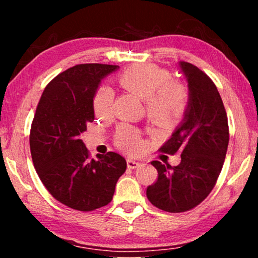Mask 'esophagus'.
Masks as SVG:
<instances>
[{
	"label": "esophagus",
	"instance_id": "34e87169",
	"mask_svg": "<svg viewBox=\"0 0 258 258\" xmlns=\"http://www.w3.org/2000/svg\"><path fill=\"white\" fill-rule=\"evenodd\" d=\"M126 163H127V167H128V168H132V169L138 168L139 166H140L139 161L134 160V159H132V158H128L127 160H126Z\"/></svg>",
	"mask_w": 258,
	"mask_h": 258
}]
</instances>
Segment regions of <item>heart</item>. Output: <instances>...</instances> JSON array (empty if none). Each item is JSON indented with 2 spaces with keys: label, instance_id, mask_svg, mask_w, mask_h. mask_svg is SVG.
<instances>
[{
  "label": "heart",
  "instance_id": "heart-1",
  "mask_svg": "<svg viewBox=\"0 0 258 258\" xmlns=\"http://www.w3.org/2000/svg\"><path fill=\"white\" fill-rule=\"evenodd\" d=\"M116 81L124 90L145 100L150 119L156 124L172 123L185 115L190 102L187 86L171 78L166 69L151 63L133 64L119 73ZM113 93L110 87L99 86L93 97L95 115L107 117L112 111ZM115 145L128 154H138L142 149L137 130L121 125L115 134Z\"/></svg>",
  "mask_w": 258,
  "mask_h": 258
}]
</instances>
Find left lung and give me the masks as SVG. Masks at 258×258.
Wrapping results in <instances>:
<instances>
[{
    "mask_svg": "<svg viewBox=\"0 0 258 258\" xmlns=\"http://www.w3.org/2000/svg\"><path fill=\"white\" fill-rule=\"evenodd\" d=\"M187 81L190 102L171 139L160 148L181 154L175 167L154 160L158 178L147 187L149 202L161 211L186 212L211 194L222 171L229 145L228 117L213 81L198 67L178 62Z\"/></svg>",
    "mask_w": 258,
    "mask_h": 258,
    "instance_id": "8db88e82",
    "label": "left lung"
}]
</instances>
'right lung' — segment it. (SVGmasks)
<instances>
[{"label": "right lung", "instance_id": "obj_1", "mask_svg": "<svg viewBox=\"0 0 258 258\" xmlns=\"http://www.w3.org/2000/svg\"><path fill=\"white\" fill-rule=\"evenodd\" d=\"M119 66L77 64L54 77L43 92L29 145L38 177L58 202L90 212L111 202L126 160L116 152L91 159L80 135L94 120L93 97L101 81Z\"/></svg>", "mask_w": 258, "mask_h": 258}]
</instances>
